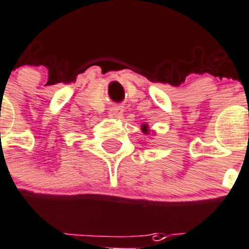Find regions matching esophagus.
<instances>
[{
	"label": "esophagus",
	"instance_id": "esophagus-1",
	"mask_svg": "<svg viewBox=\"0 0 249 249\" xmlns=\"http://www.w3.org/2000/svg\"><path fill=\"white\" fill-rule=\"evenodd\" d=\"M122 113H123V109L122 107H119V105L112 107V109H110V115H112V117H119Z\"/></svg>",
	"mask_w": 249,
	"mask_h": 249
}]
</instances>
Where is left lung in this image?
<instances>
[{
  "instance_id": "obj_1",
  "label": "left lung",
  "mask_w": 249,
  "mask_h": 249,
  "mask_svg": "<svg viewBox=\"0 0 249 249\" xmlns=\"http://www.w3.org/2000/svg\"><path fill=\"white\" fill-rule=\"evenodd\" d=\"M146 128H148V126H146V124H145V126H142V130H144V132H146V131H148Z\"/></svg>"
}]
</instances>
